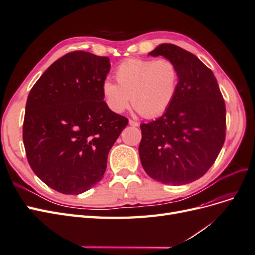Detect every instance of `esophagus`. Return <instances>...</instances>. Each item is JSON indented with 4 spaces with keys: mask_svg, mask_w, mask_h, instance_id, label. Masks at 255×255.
<instances>
[{
    "mask_svg": "<svg viewBox=\"0 0 255 255\" xmlns=\"http://www.w3.org/2000/svg\"><path fill=\"white\" fill-rule=\"evenodd\" d=\"M128 125L132 126V127H135V128L139 127V123L136 122V121H133V120H128Z\"/></svg>",
    "mask_w": 255,
    "mask_h": 255,
    "instance_id": "34e87169",
    "label": "esophagus"
}]
</instances>
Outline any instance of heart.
<instances>
[{
	"mask_svg": "<svg viewBox=\"0 0 255 255\" xmlns=\"http://www.w3.org/2000/svg\"><path fill=\"white\" fill-rule=\"evenodd\" d=\"M118 85L106 79L102 95L114 113L121 114L133 106L144 117L165 113L173 102L179 86V70L169 59L128 58L116 68Z\"/></svg>",
	"mask_w": 255,
	"mask_h": 255,
	"instance_id": "b5f03b06",
	"label": "heart"
}]
</instances>
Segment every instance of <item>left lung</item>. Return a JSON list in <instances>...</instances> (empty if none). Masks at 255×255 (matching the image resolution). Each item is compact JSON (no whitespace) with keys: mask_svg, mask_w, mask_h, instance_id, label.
Wrapping results in <instances>:
<instances>
[{"mask_svg":"<svg viewBox=\"0 0 255 255\" xmlns=\"http://www.w3.org/2000/svg\"><path fill=\"white\" fill-rule=\"evenodd\" d=\"M149 55L164 56L179 70V86L164 115L142 123L139 157L150 177L184 185L203 176L226 139V105L211 69L190 52L170 43Z\"/></svg>","mask_w":255,"mask_h":255,"instance_id":"obj_1","label":"left lung"}]
</instances>
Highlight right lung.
Wrapping results in <instances>:
<instances>
[{
  "label": "right lung",
  "instance_id": "add662e5",
  "mask_svg": "<svg viewBox=\"0 0 255 255\" xmlns=\"http://www.w3.org/2000/svg\"><path fill=\"white\" fill-rule=\"evenodd\" d=\"M110 58L75 51L53 63L30 89L23 143L49 187L79 195L102 180L110 150L128 120L104 102Z\"/></svg>",
  "mask_w": 255,
  "mask_h": 255
}]
</instances>
